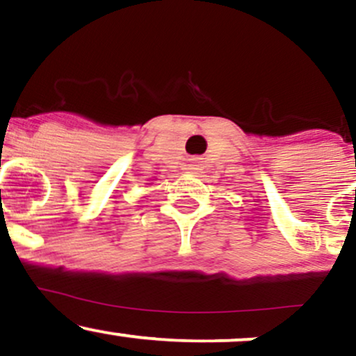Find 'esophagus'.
<instances>
[{
    "label": "esophagus",
    "instance_id": "obj_1",
    "mask_svg": "<svg viewBox=\"0 0 356 356\" xmlns=\"http://www.w3.org/2000/svg\"><path fill=\"white\" fill-rule=\"evenodd\" d=\"M200 169V161L199 159H191L189 164H187V170L189 172H195V170Z\"/></svg>",
    "mask_w": 356,
    "mask_h": 356
}]
</instances>
